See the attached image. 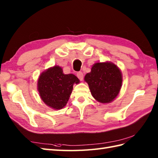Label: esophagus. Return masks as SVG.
I'll list each match as a JSON object with an SVG mask.
<instances>
[{
  "label": "esophagus",
  "instance_id": "1",
  "mask_svg": "<svg viewBox=\"0 0 158 158\" xmlns=\"http://www.w3.org/2000/svg\"><path fill=\"white\" fill-rule=\"evenodd\" d=\"M77 77L81 80V81H82L83 80V78H84V75H83V73L82 72H78V73H77Z\"/></svg>",
  "mask_w": 158,
  "mask_h": 158
}]
</instances>
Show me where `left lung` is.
<instances>
[{
	"label": "left lung",
	"instance_id": "obj_1",
	"mask_svg": "<svg viewBox=\"0 0 158 158\" xmlns=\"http://www.w3.org/2000/svg\"><path fill=\"white\" fill-rule=\"evenodd\" d=\"M92 96L101 103L112 102L120 93L122 84L120 69L111 61L97 62L85 76Z\"/></svg>",
	"mask_w": 158,
	"mask_h": 158
}]
</instances>
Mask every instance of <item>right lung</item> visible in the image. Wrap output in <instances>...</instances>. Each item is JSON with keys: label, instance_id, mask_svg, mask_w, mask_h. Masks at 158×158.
Returning a JSON list of instances; mask_svg holds the SVG:
<instances>
[{"label": "right lung", "instance_id": "add662e5", "mask_svg": "<svg viewBox=\"0 0 158 158\" xmlns=\"http://www.w3.org/2000/svg\"><path fill=\"white\" fill-rule=\"evenodd\" d=\"M79 83L75 75L65 74L60 66L55 65L40 73L37 89L40 99L48 107L59 110L67 104L73 85Z\"/></svg>", "mask_w": 158, "mask_h": 158}]
</instances>
